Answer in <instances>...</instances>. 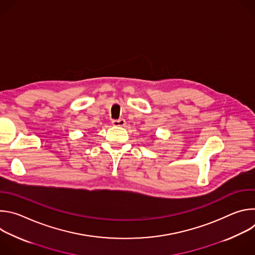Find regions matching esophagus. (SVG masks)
<instances>
[{
  "label": "esophagus",
  "mask_w": 255,
  "mask_h": 255,
  "mask_svg": "<svg viewBox=\"0 0 255 255\" xmlns=\"http://www.w3.org/2000/svg\"><path fill=\"white\" fill-rule=\"evenodd\" d=\"M112 124L114 126H120V127H123L126 125V121L124 119H119V120H113L112 121Z\"/></svg>",
  "instance_id": "esophagus-1"
}]
</instances>
